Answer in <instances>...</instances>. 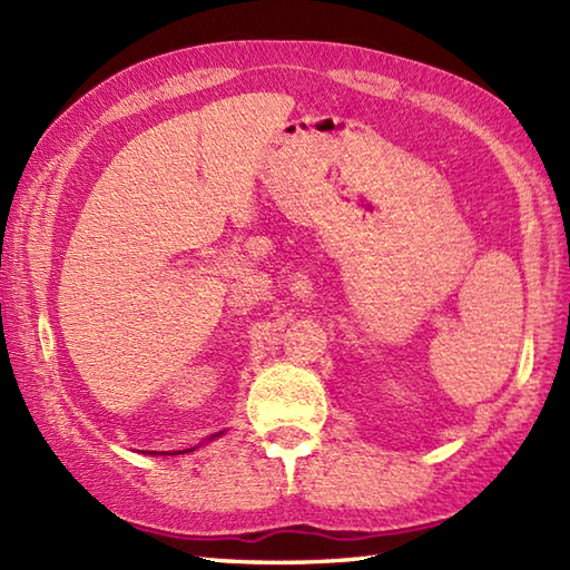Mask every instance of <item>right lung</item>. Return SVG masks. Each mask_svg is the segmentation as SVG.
I'll return each mask as SVG.
<instances>
[{
	"label": "right lung",
	"mask_w": 570,
	"mask_h": 570,
	"mask_svg": "<svg viewBox=\"0 0 570 570\" xmlns=\"http://www.w3.org/2000/svg\"><path fill=\"white\" fill-rule=\"evenodd\" d=\"M217 435H223V431H220V433H215V435H210V439H217ZM190 451H193V448H190ZM166 455H174V453H166Z\"/></svg>",
	"instance_id": "add662e5"
}]
</instances>
